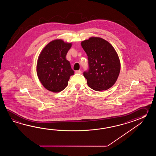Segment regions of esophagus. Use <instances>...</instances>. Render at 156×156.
<instances>
[{
    "label": "esophagus",
    "mask_w": 156,
    "mask_h": 156,
    "mask_svg": "<svg viewBox=\"0 0 156 156\" xmlns=\"http://www.w3.org/2000/svg\"><path fill=\"white\" fill-rule=\"evenodd\" d=\"M75 73H81V71L80 70H77L75 71Z\"/></svg>",
    "instance_id": "1"
}]
</instances>
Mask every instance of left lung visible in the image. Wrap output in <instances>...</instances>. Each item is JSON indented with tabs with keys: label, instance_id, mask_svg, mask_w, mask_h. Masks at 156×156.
I'll return each instance as SVG.
<instances>
[{
	"label": "left lung",
	"instance_id": "obj_1",
	"mask_svg": "<svg viewBox=\"0 0 156 156\" xmlns=\"http://www.w3.org/2000/svg\"><path fill=\"white\" fill-rule=\"evenodd\" d=\"M85 51L89 69L83 73L88 86L100 91L114 85L119 75V58L113 46L100 37H90L81 42Z\"/></svg>",
	"mask_w": 156,
	"mask_h": 156
}]
</instances>
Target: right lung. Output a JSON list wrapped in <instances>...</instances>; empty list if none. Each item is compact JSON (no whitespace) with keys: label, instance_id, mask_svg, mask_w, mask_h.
I'll return each mask as SVG.
<instances>
[{"label":"right lung","instance_id":"add662e5","mask_svg":"<svg viewBox=\"0 0 156 156\" xmlns=\"http://www.w3.org/2000/svg\"><path fill=\"white\" fill-rule=\"evenodd\" d=\"M72 43L63 40L52 41L44 47L37 63V74L47 90L53 93L62 91L74 74L66 55Z\"/></svg>","mask_w":156,"mask_h":156}]
</instances>
